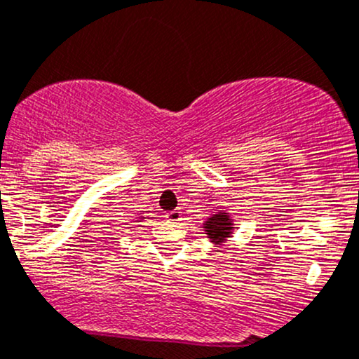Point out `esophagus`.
Wrapping results in <instances>:
<instances>
[{
  "mask_svg": "<svg viewBox=\"0 0 359 359\" xmlns=\"http://www.w3.org/2000/svg\"><path fill=\"white\" fill-rule=\"evenodd\" d=\"M164 219H166L168 222H171V224H178L180 220H181V212H180V210H171V212H168L166 215H164Z\"/></svg>",
  "mask_w": 359,
  "mask_h": 359,
  "instance_id": "esophagus-1",
  "label": "esophagus"
}]
</instances>
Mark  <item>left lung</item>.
Masks as SVG:
<instances>
[{
  "label": "left lung",
  "instance_id": "8db88e82",
  "mask_svg": "<svg viewBox=\"0 0 359 359\" xmlns=\"http://www.w3.org/2000/svg\"><path fill=\"white\" fill-rule=\"evenodd\" d=\"M203 229L212 243L222 244L227 237H231L233 224L231 215H227L225 212H217L213 213L210 219H207V222L203 224Z\"/></svg>",
  "mask_w": 359,
  "mask_h": 359
}]
</instances>
